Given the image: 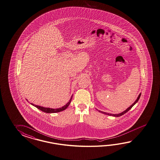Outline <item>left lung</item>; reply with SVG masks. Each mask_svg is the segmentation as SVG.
<instances>
[{"instance_id": "obj_1", "label": "left lung", "mask_w": 160, "mask_h": 160, "mask_svg": "<svg viewBox=\"0 0 160 160\" xmlns=\"http://www.w3.org/2000/svg\"><path fill=\"white\" fill-rule=\"evenodd\" d=\"M140 95H141V93H140V94L139 95V96H138V97L137 98V100L135 101V102L133 103L132 105L131 106H130L128 109H126L125 110H124V111L123 112H122V113H119V114H109V113H106V112H102V111H100V110H99V112H101V113L105 114H108V115H109V116H114V117H120V116H121L122 115L124 114L125 113H127V112H128L129 110L130 109H131V108H132L133 106H134V105H135V104L137 103L138 101H139V98H140Z\"/></svg>"}]
</instances>
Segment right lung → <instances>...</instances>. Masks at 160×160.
Listing matches in <instances>:
<instances>
[{"instance_id": "1", "label": "right lung", "mask_w": 160, "mask_h": 160, "mask_svg": "<svg viewBox=\"0 0 160 160\" xmlns=\"http://www.w3.org/2000/svg\"><path fill=\"white\" fill-rule=\"evenodd\" d=\"M72 97H73V95L72 96V97L70 98L69 101L65 105L63 106L62 108H58V109H51V108H44V107L36 105H34V104H33V103H31V104L33 106H35L36 108H37L38 109L40 110L41 111H42L43 112H45V113H58V112H61V111H63V110H65V109L69 106V105H70L71 101H72Z\"/></svg>"}]
</instances>
